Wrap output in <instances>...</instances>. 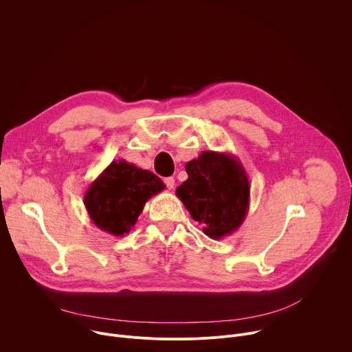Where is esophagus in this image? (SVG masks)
I'll return each instance as SVG.
<instances>
[{
  "label": "esophagus",
  "mask_w": 352,
  "mask_h": 352,
  "mask_svg": "<svg viewBox=\"0 0 352 352\" xmlns=\"http://www.w3.org/2000/svg\"><path fill=\"white\" fill-rule=\"evenodd\" d=\"M164 184H166L167 188L171 190V189L174 188V185H175V179H174L173 177H167V178H164Z\"/></svg>",
  "instance_id": "obj_1"
}]
</instances>
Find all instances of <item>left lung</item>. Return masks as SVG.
<instances>
[{
	"instance_id": "8db88e82",
	"label": "left lung",
	"mask_w": 352,
	"mask_h": 352,
	"mask_svg": "<svg viewBox=\"0 0 352 352\" xmlns=\"http://www.w3.org/2000/svg\"><path fill=\"white\" fill-rule=\"evenodd\" d=\"M188 179L175 190L195 221L212 239L235 232L249 210L250 186L243 166L230 153L204 150L185 164Z\"/></svg>"
}]
</instances>
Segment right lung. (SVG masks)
Segmentation results:
<instances>
[{"label":"right lung","mask_w":352,"mask_h":352,"mask_svg":"<svg viewBox=\"0 0 352 352\" xmlns=\"http://www.w3.org/2000/svg\"><path fill=\"white\" fill-rule=\"evenodd\" d=\"M164 188L163 181L152 171L118 160L90 184L83 204L97 228L124 236L135 227L147 200Z\"/></svg>","instance_id":"obj_1"}]
</instances>
